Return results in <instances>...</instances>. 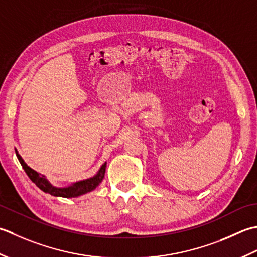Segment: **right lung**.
<instances>
[{"label": "right lung", "instance_id": "1", "mask_svg": "<svg viewBox=\"0 0 257 257\" xmlns=\"http://www.w3.org/2000/svg\"><path fill=\"white\" fill-rule=\"evenodd\" d=\"M15 153H17L18 160L20 161V163L22 165L26 174H28V176L30 177V180L32 181L34 184L40 188V190H42L45 193H49V194L53 196L71 198V197H77L80 195L86 194V193L95 190V188L99 185V183L103 181L104 174H105L106 163H104L101 166V169L98 170L97 174L95 176L91 177V179L76 182L74 184H72L71 186H67V187H55L45 179L44 175H40L38 172H35L34 170L31 169L30 166L26 165L23 159L21 158L20 154L18 153V151H15Z\"/></svg>", "mask_w": 257, "mask_h": 257}]
</instances>
